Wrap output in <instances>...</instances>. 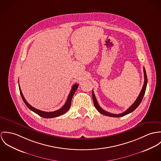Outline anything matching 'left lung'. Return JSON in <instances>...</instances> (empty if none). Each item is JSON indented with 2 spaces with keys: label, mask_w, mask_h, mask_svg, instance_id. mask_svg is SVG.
<instances>
[{
  "label": "left lung",
  "mask_w": 161,
  "mask_h": 161,
  "mask_svg": "<svg viewBox=\"0 0 161 161\" xmlns=\"http://www.w3.org/2000/svg\"><path fill=\"white\" fill-rule=\"evenodd\" d=\"M143 71H144V85H143V88L142 89L138 97H137L136 100L135 101V102L129 107L126 111L123 113L121 114H112L110 112H106V110H104V109H103L101 107L99 106V105L97 103V101L96 100V96L94 94L93 90L92 91V99H93V102H94V106L96 107V108L102 114L106 115V116H108V117H123L124 115H126L131 112H132L133 111H134L137 107H138V106L140 104L141 102L142 101L143 99V96L144 95L145 91H146V86H147V75H146V70L145 69L143 68Z\"/></svg>",
  "instance_id": "left-lung-1"
}]
</instances>
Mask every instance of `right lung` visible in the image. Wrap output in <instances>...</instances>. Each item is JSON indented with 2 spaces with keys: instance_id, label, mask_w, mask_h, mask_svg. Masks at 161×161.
<instances>
[{
  "instance_id": "right-lung-1",
  "label": "right lung",
  "mask_w": 161,
  "mask_h": 161,
  "mask_svg": "<svg viewBox=\"0 0 161 161\" xmlns=\"http://www.w3.org/2000/svg\"><path fill=\"white\" fill-rule=\"evenodd\" d=\"M78 87V84H75L72 86L71 91H70V94L68 96V98L67 99V101H66L65 104L63 106V107L62 108H60V109H58L57 110L54 111V112H44V111H42V110H38L35 107H32L30 104H29L28 103V102L25 99V97H24V96L22 94V92L21 91V89H20V87H19V92H20L21 96L22 97V99H23V102L25 103V104L26 105L27 107H28L31 110H32L33 112H34L35 113H36L37 115H39V116H41L43 118L49 119V118H54V117H58L60 115H62L69 110L70 107L71 106V102H72L73 96L75 94V91H76Z\"/></svg>"
}]
</instances>
